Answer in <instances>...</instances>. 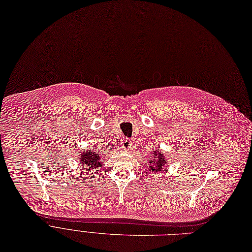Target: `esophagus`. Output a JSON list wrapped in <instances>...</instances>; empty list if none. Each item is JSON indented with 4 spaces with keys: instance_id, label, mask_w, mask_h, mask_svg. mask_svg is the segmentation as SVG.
I'll return each mask as SVG.
<instances>
[{
    "instance_id": "1",
    "label": "esophagus",
    "mask_w": 252,
    "mask_h": 252,
    "mask_svg": "<svg viewBox=\"0 0 252 252\" xmlns=\"http://www.w3.org/2000/svg\"><path fill=\"white\" fill-rule=\"evenodd\" d=\"M130 147H131V141L130 140L126 139L122 142V148L124 150H128V149H130Z\"/></svg>"
}]
</instances>
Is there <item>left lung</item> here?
Segmentation results:
<instances>
[{
  "instance_id": "8db88e82",
  "label": "left lung",
  "mask_w": 252,
  "mask_h": 252,
  "mask_svg": "<svg viewBox=\"0 0 252 252\" xmlns=\"http://www.w3.org/2000/svg\"><path fill=\"white\" fill-rule=\"evenodd\" d=\"M153 158L149 159V164H148V169L151 171V173H159V170L165 165V157L164 155L159 152V150L153 151Z\"/></svg>"
}]
</instances>
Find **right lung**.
Returning <instances> with one entry per match:
<instances>
[{
	"mask_svg": "<svg viewBox=\"0 0 252 252\" xmlns=\"http://www.w3.org/2000/svg\"><path fill=\"white\" fill-rule=\"evenodd\" d=\"M79 156H81V161H79V164L86 165V168L91 169V173L96 171L102 165V161H101L102 156L100 154H97L94 151L85 150Z\"/></svg>",
	"mask_w": 252,
	"mask_h": 252,
	"instance_id": "right-lung-1",
	"label": "right lung"
}]
</instances>
